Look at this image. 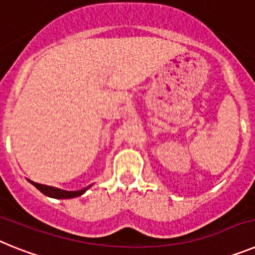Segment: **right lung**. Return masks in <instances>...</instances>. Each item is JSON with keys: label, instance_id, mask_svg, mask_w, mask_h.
<instances>
[{"label": "right lung", "instance_id": "add662e5", "mask_svg": "<svg viewBox=\"0 0 255 255\" xmlns=\"http://www.w3.org/2000/svg\"><path fill=\"white\" fill-rule=\"evenodd\" d=\"M40 193H43L44 195L51 198H56V199H70V198H75L79 197V195H82L87 189L91 188V185L88 186V188H84L83 190H76V191H67V190H62V189H57L53 188V186H48V185H43V184H38V182H33L30 181Z\"/></svg>", "mask_w": 255, "mask_h": 255}]
</instances>
